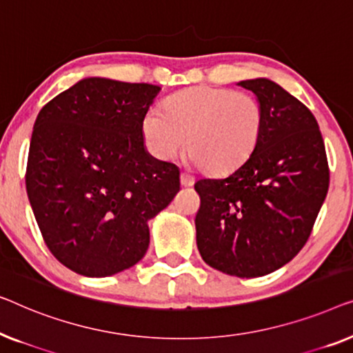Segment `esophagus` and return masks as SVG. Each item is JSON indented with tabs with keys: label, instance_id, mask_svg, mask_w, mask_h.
<instances>
[{
	"label": "esophagus",
	"instance_id": "1",
	"mask_svg": "<svg viewBox=\"0 0 353 353\" xmlns=\"http://www.w3.org/2000/svg\"><path fill=\"white\" fill-rule=\"evenodd\" d=\"M193 182H195L193 176L188 174V172H181V183L183 187H190V185H193Z\"/></svg>",
	"mask_w": 353,
	"mask_h": 353
}]
</instances>
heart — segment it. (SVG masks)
<instances>
[{"mask_svg": "<svg viewBox=\"0 0 353 353\" xmlns=\"http://www.w3.org/2000/svg\"><path fill=\"white\" fill-rule=\"evenodd\" d=\"M265 125L259 99L221 86H195L166 99L163 112L150 108L142 118V141L161 161L174 160L183 148L210 174H227L256 150Z\"/></svg>", "mask_w": 353, "mask_h": 353, "instance_id": "obj_1", "label": "heart"}]
</instances>
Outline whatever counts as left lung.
Returning a JSON list of instances; mask_svg holds the SVG:
<instances>
[{
	"mask_svg": "<svg viewBox=\"0 0 353 353\" xmlns=\"http://www.w3.org/2000/svg\"><path fill=\"white\" fill-rule=\"evenodd\" d=\"M240 84L264 107V131L232 174L195 183L196 246L212 269L254 278L304 248L326 198L330 166L319 123L304 103L270 79Z\"/></svg>",
	"mask_w": 353,
	"mask_h": 353,
	"instance_id": "obj_1",
	"label": "left lung"
}]
</instances>
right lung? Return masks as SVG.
<instances>
[{
  "label": "right lung",
  "mask_w": 353,
  "mask_h": 353,
  "mask_svg": "<svg viewBox=\"0 0 353 353\" xmlns=\"http://www.w3.org/2000/svg\"><path fill=\"white\" fill-rule=\"evenodd\" d=\"M160 88L86 78L39 110L26 185L52 256L84 276H108L147 252V221L181 187L179 168L145 152L142 118Z\"/></svg>",
  "instance_id": "1"
}]
</instances>
